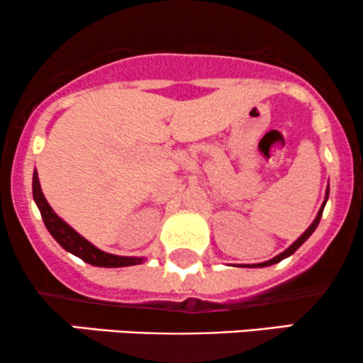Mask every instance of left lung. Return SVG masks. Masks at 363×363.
Wrapping results in <instances>:
<instances>
[{
  "label": "left lung",
  "mask_w": 363,
  "mask_h": 363,
  "mask_svg": "<svg viewBox=\"0 0 363 363\" xmlns=\"http://www.w3.org/2000/svg\"><path fill=\"white\" fill-rule=\"evenodd\" d=\"M328 194H329V187H328V191H326V201H328ZM326 201L323 203V206H320V210H319V213H318V216H315V220L314 222H312V225L309 228H307L306 232H303V234L298 237L297 240H295L294 244L290 245L289 249H286V251H283L281 254H278L277 257H273V259H269V261H266V262H259V264H252L254 268H256V266H272V264H274V262H280L281 259H285V257H289V256H291V254H294L295 251H297L298 247H301V245L306 242L307 239H309V237L312 235V232L315 230V227H318L319 225V222H320V216H323V210H324V205H326Z\"/></svg>",
  "instance_id": "1"
}]
</instances>
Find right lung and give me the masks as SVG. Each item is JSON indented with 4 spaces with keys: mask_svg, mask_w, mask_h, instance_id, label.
<instances>
[{
    "mask_svg": "<svg viewBox=\"0 0 363 363\" xmlns=\"http://www.w3.org/2000/svg\"><path fill=\"white\" fill-rule=\"evenodd\" d=\"M32 191H34V199L39 206L40 215L48 227L49 234L60 242V245L69 251L74 256H78L89 264L94 266H102V268H121V266H135L140 264L141 257H123V256H114V254H107L97 249L95 245H91L89 240L83 239V237L74 232L69 225H66L62 220L52 211V208L49 206V203L45 201L43 191H40L39 177L37 172H34V182H32Z\"/></svg>",
    "mask_w": 363,
    "mask_h": 363,
    "instance_id": "right-lung-1",
    "label": "right lung"
}]
</instances>
